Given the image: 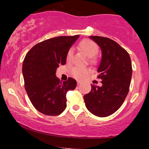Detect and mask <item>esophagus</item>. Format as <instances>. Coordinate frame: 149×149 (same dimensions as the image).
I'll return each instance as SVG.
<instances>
[{
	"instance_id": "obj_1",
	"label": "esophagus",
	"mask_w": 149,
	"mask_h": 149,
	"mask_svg": "<svg viewBox=\"0 0 149 149\" xmlns=\"http://www.w3.org/2000/svg\"><path fill=\"white\" fill-rule=\"evenodd\" d=\"M80 84H81V81H77V85L78 86V85H80Z\"/></svg>"
}]
</instances>
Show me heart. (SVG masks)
Returning a JSON list of instances; mask_svg holds the SVG:
<instances>
[{"label":"heart","mask_w":149,"mask_h":149,"mask_svg":"<svg viewBox=\"0 0 149 149\" xmlns=\"http://www.w3.org/2000/svg\"><path fill=\"white\" fill-rule=\"evenodd\" d=\"M78 49L81 52H83L88 57H89V58H92V57L95 56L97 52H98L99 49L98 46L97 45V44L92 40H88V39H85V40L81 41L78 44ZM73 55V49L70 48L67 51L66 57V61L68 63H70L71 61ZM71 73L74 77L77 78H81L89 73V70L84 68L74 67V68H71Z\"/></svg>","instance_id":"b5f03b06"}]
</instances>
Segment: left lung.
<instances>
[{
    "instance_id": "left-lung-1",
    "label": "left lung",
    "mask_w": 149,
    "mask_h": 149,
    "mask_svg": "<svg viewBox=\"0 0 149 149\" xmlns=\"http://www.w3.org/2000/svg\"><path fill=\"white\" fill-rule=\"evenodd\" d=\"M99 45L102 58L97 67L102 86L91 85L84 95L86 107L97 117L114 113L123 104L130 90L132 75L130 54L114 41L100 36H90Z\"/></svg>"
}]
</instances>
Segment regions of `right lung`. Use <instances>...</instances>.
<instances>
[{
    "label": "right lung",
    "mask_w": 149,
    "mask_h": 149,
    "mask_svg": "<svg viewBox=\"0 0 149 149\" xmlns=\"http://www.w3.org/2000/svg\"><path fill=\"white\" fill-rule=\"evenodd\" d=\"M79 35L60 36L34 46L22 63L24 88L31 102L39 112L58 115L66 107V93L76 87V81L68 78L61 82L56 76V68L64 65L67 51Z\"/></svg>",
    "instance_id": "right-lung-1"
}]
</instances>
